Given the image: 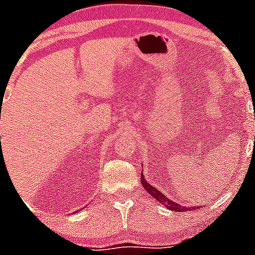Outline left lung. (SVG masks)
Wrapping results in <instances>:
<instances>
[{
  "mask_svg": "<svg viewBox=\"0 0 255 255\" xmlns=\"http://www.w3.org/2000/svg\"><path fill=\"white\" fill-rule=\"evenodd\" d=\"M140 183H142L143 188H145V190H147L148 193L150 194V196L153 197L154 199H157L158 202H160V203L163 204L164 207H167L169 211H175V212H184V211H190V208H187V207H182L179 203H175V202L170 201L169 198H167V196L163 193H160V190H158L157 188L153 187V185H150L149 183L145 180L144 175H140ZM201 207V206H199ZM198 208V207H197ZM192 209H196L194 207H192Z\"/></svg>",
  "mask_w": 255,
  "mask_h": 255,
  "instance_id": "left-lung-1",
  "label": "left lung"
}]
</instances>
